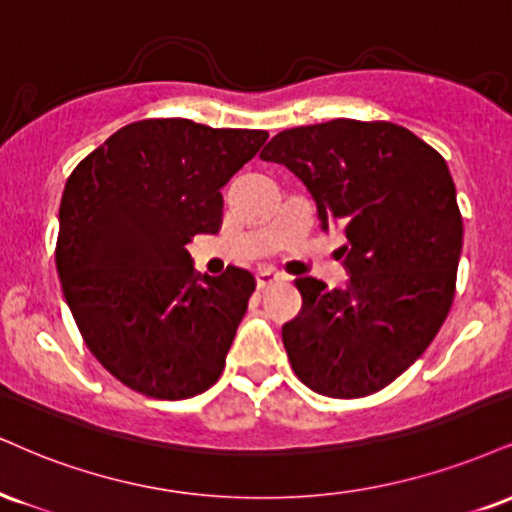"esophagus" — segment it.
<instances>
[{
  "instance_id": "esophagus-1",
  "label": "esophagus",
  "mask_w": 512,
  "mask_h": 512,
  "mask_svg": "<svg viewBox=\"0 0 512 512\" xmlns=\"http://www.w3.org/2000/svg\"><path fill=\"white\" fill-rule=\"evenodd\" d=\"M281 279H283L281 274H276V272H272V269H267V272L257 274V288H269V286H274V283H279Z\"/></svg>"
}]
</instances>
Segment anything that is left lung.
Wrapping results in <instances>:
<instances>
[{
	"instance_id": "left-lung-1",
	"label": "left lung",
	"mask_w": 512,
	"mask_h": 512,
	"mask_svg": "<svg viewBox=\"0 0 512 512\" xmlns=\"http://www.w3.org/2000/svg\"><path fill=\"white\" fill-rule=\"evenodd\" d=\"M260 157L291 169L322 231L346 238V288L295 279L303 307L281 329L293 372L329 398L381 391L453 305L463 217L446 159L398 123L355 119L281 131Z\"/></svg>"
}]
</instances>
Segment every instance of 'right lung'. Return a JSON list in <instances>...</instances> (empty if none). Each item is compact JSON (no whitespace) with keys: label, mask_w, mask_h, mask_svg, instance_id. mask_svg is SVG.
Masks as SVG:
<instances>
[{"label":"right lung","mask_w":512,"mask_h":512,"mask_svg":"<svg viewBox=\"0 0 512 512\" xmlns=\"http://www.w3.org/2000/svg\"><path fill=\"white\" fill-rule=\"evenodd\" d=\"M267 138L190 119L135 121L66 181L61 288L85 346L128 389L183 400L224 372L255 276L197 274L186 245L221 229V188Z\"/></svg>","instance_id":"right-lung-1"}]
</instances>
